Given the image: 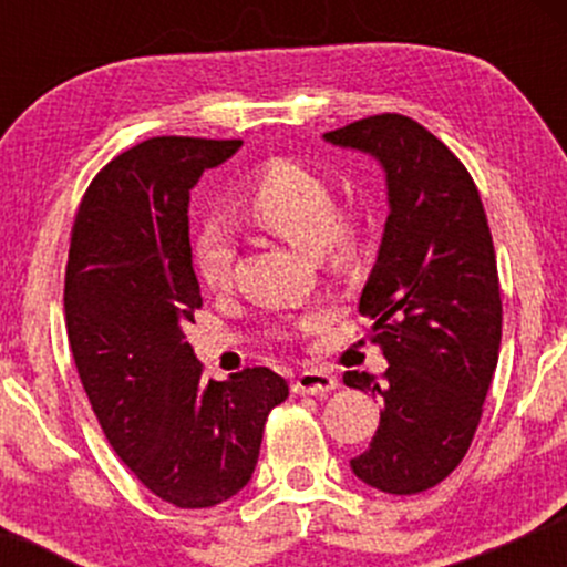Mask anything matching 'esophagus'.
Segmentation results:
<instances>
[{"label": "esophagus", "mask_w": 567, "mask_h": 567, "mask_svg": "<svg viewBox=\"0 0 567 567\" xmlns=\"http://www.w3.org/2000/svg\"><path fill=\"white\" fill-rule=\"evenodd\" d=\"M338 386V381L330 373H322V370H303L292 379V392L296 394H328Z\"/></svg>", "instance_id": "34e87169"}]
</instances>
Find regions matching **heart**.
<instances>
[{"label": "heart", "mask_w": 567, "mask_h": 567, "mask_svg": "<svg viewBox=\"0 0 567 567\" xmlns=\"http://www.w3.org/2000/svg\"><path fill=\"white\" fill-rule=\"evenodd\" d=\"M237 213L285 243L306 252H320L333 269H349L360 252L354 220L338 216L341 202L336 186L298 159L277 157L258 167L239 194ZM192 261L207 290L226 288L234 269L229 234L220 226H207L194 239Z\"/></svg>", "instance_id": "b5f03b06"}]
</instances>
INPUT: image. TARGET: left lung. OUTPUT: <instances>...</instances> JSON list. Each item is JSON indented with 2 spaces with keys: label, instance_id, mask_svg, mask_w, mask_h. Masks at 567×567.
<instances>
[{
  "label": "left lung",
  "instance_id": "left-lung-1",
  "mask_svg": "<svg viewBox=\"0 0 567 567\" xmlns=\"http://www.w3.org/2000/svg\"><path fill=\"white\" fill-rule=\"evenodd\" d=\"M324 138L381 162L392 210L360 298L389 368L381 381L343 373L347 386L383 400L351 470L375 491L415 496L464 461L498 365L504 311L491 226L464 162L410 116H365Z\"/></svg>",
  "mask_w": 567,
  "mask_h": 567
}]
</instances>
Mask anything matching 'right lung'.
<instances>
[{
    "label": "right lung",
    "instance_id": "obj_1",
    "mask_svg": "<svg viewBox=\"0 0 567 567\" xmlns=\"http://www.w3.org/2000/svg\"><path fill=\"white\" fill-rule=\"evenodd\" d=\"M243 141L162 135L90 181L66 264L69 347L114 453L181 509L231 498L258 464L288 383L269 368L202 381L184 328L202 306L188 245V188Z\"/></svg>",
    "mask_w": 567,
    "mask_h": 567
}]
</instances>
